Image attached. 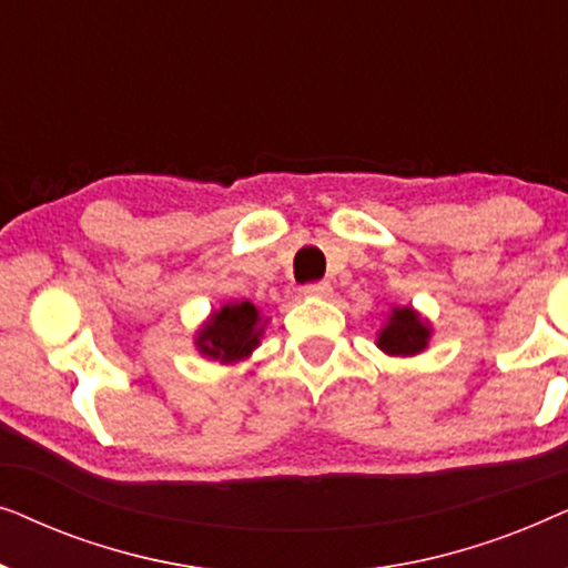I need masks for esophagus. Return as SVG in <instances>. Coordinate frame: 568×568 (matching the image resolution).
Wrapping results in <instances>:
<instances>
[{
	"label": "esophagus",
	"mask_w": 568,
	"mask_h": 568,
	"mask_svg": "<svg viewBox=\"0 0 568 568\" xmlns=\"http://www.w3.org/2000/svg\"><path fill=\"white\" fill-rule=\"evenodd\" d=\"M305 297H315V300H328L331 294H333V286L328 284V282H313V284H307L305 290Z\"/></svg>",
	"instance_id": "esophagus-1"
}]
</instances>
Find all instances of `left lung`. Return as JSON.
I'll list each match as a JSON object with an SVG mask.
<instances>
[{"mask_svg": "<svg viewBox=\"0 0 568 568\" xmlns=\"http://www.w3.org/2000/svg\"><path fill=\"white\" fill-rule=\"evenodd\" d=\"M429 338V323L414 307H393L385 328L379 331L377 346L390 356H414L424 352Z\"/></svg>", "mask_w": 568, "mask_h": 568, "instance_id": "8db88e82", "label": "left lung"}]
</instances>
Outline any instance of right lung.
<instances>
[{"label": "right lung", "instance_id": "add662e5", "mask_svg": "<svg viewBox=\"0 0 568 568\" xmlns=\"http://www.w3.org/2000/svg\"><path fill=\"white\" fill-rule=\"evenodd\" d=\"M261 310L251 302H230L201 325L196 333V348L209 359L232 364L247 359L263 336Z\"/></svg>", "mask_w": 568, "mask_h": 568}]
</instances>
